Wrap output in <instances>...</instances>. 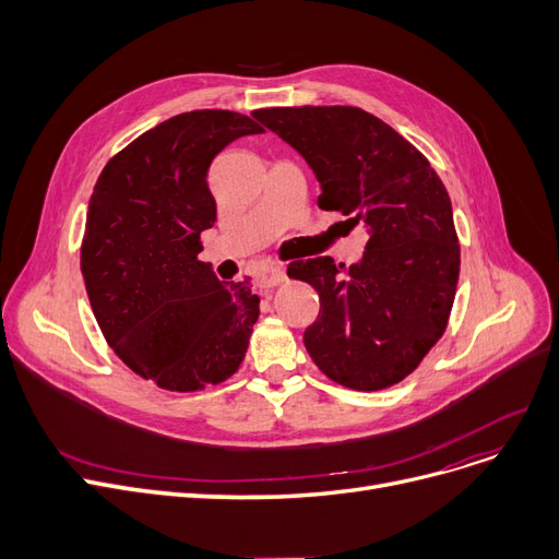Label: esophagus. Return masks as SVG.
I'll list each match as a JSON object with an SVG mask.
<instances>
[{
	"label": "esophagus",
	"mask_w": 559,
	"mask_h": 559,
	"mask_svg": "<svg viewBox=\"0 0 559 559\" xmlns=\"http://www.w3.org/2000/svg\"><path fill=\"white\" fill-rule=\"evenodd\" d=\"M285 281V270H281V267H274V270H270V272H264L262 276H260V287L262 289H272V287H276V285H281Z\"/></svg>",
	"instance_id": "1"
}]
</instances>
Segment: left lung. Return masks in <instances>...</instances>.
Here are the masks:
<instances>
[{"label":"left lung","instance_id":"obj_1","mask_svg":"<svg viewBox=\"0 0 559 559\" xmlns=\"http://www.w3.org/2000/svg\"><path fill=\"white\" fill-rule=\"evenodd\" d=\"M251 115L306 158L321 188L319 209L369 235L350 267L331 255L287 267L319 295V314L304 333L310 358L350 390L399 383L442 337L455 299L460 245L444 183L421 152L362 108Z\"/></svg>","mask_w":559,"mask_h":559}]
</instances>
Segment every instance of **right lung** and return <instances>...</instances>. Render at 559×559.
<instances>
[{
    "label": "right lung",
    "instance_id": "1",
    "mask_svg": "<svg viewBox=\"0 0 559 559\" xmlns=\"http://www.w3.org/2000/svg\"><path fill=\"white\" fill-rule=\"evenodd\" d=\"M264 133L233 110L181 112L102 169L85 217L81 274L97 324L135 373L197 392L238 371L260 314L251 283L201 262L217 222L209 167L226 144Z\"/></svg>",
    "mask_w": 559,
    "mask_h": 559
}]
</instances>
